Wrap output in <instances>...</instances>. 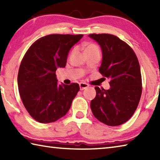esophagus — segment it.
I'll list each match as a JSON object with an SVG mask.
<instances>
[{
  "instance_id": "1",
  "label": "esophagus",
  "mask_w": 160,
  "mask_h": 160,
  "mask_svg": "<svg viewBox=\"0 0 160 160\" xmlns=\"http://www.w3.org/2000/svg\"><path fill=\"white\" fill-rule=\"evenodd\" d=\"M88 87H89V85H88L87 83H85V82H80V90H85V89L88 88Z\"/></svg>"
}]
</instances>
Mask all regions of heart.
<instances>
[{
	"instance_id": "heart-1",
	"label": "heart",
	"mask_w": 160,
	"mask_h": 160,
	"mask_svg": "<svg viewBox=\"0 0 160 160\" xmlns=\"http://www.w3.org/2000/svg\"><path fill=\"white\" fill-rule=\"evenodd\" d=\"M98 48L97 47L95 44H89L86 46L85 47V51H88V50H90V49H92V48Z\"/></svg>"
}]
</instances>
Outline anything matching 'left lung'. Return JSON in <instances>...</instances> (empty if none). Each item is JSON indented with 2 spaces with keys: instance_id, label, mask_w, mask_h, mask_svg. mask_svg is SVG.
<instances>
[{
  "instance_id": "8db88e82",
  "label": "left lung",
  "mask_w": 160,
  "mask_h": 160,
  "mask_svg": "<svg viewBox=\"0 0 160 160\" xmlns=\"http://www.w3.org/2000/svg\"><path fill=\"white\" fill-rule=\"evenodd\" d=\"M102 51L99 71L109 80L111 88L95 87L96 97L90 107L95 118L111 126L121 125L133 115L142 94V77L138 60L125 42L109 34H91Z\"/></svg>"
}]
</instances>
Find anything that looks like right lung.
I'll list each match as a JSON object with an SVG mask.
<instances>
[{
  "label": "right lung",
  "instance_id": "add662e5",
  "mask_svg": "<svg viewBox=\"0 0 160 160\" xmlns=\"http://www.w3.org/2000/svg\"><path fill=\"white\" fill-rule=\"evenodd\" d=\"M82 34H49L37 39L27 51L18 75L22 101L32 118L52 123L68 112L80 90L78 83L59 85L56 71L65 68L71 47Z\"/></svg>",
  "mask_w": 160,
  "mask_h": 160
}]
</instances>
